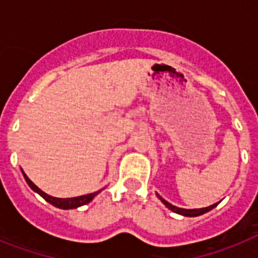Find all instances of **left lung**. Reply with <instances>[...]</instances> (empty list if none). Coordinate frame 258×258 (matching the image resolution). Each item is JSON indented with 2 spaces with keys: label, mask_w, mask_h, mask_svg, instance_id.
<instances>
[{
  "label": "left lung",
  "mask_w": 258,
  "mask_h": 258,
  "mask_svg": "<svg viewBox=\"0 0 258 258\" xmlns=\"http://www.w3.org/2000/svg\"><path fill=\"white\" fill-rule=\"evenodd\" d=\"M158 198L165 204L166 208H169L171 212L176 213V214H180V216H184V217H197V216H201V214H205V213L210 212L212 209H214L218 204H214V205H210V206H208V208H202V209H182V208H176V206H174V205L169 204L167 201L163 200L159 194H157Z\"/></svg>",
  "instance_id": "left-lung-1"
}]
</instances>
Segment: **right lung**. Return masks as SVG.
<instances>
[{
    "mask_svg": "<svg viewBox=\"0 0 258 258\" xmlns=\"http://www.w3.org/2000/svg\"><path fill=\"white\" fill-rule=\"evenodd\" d=\"M22 175H24V178H25L26 183L29 184V187L33 190V191H36L37 194H40V196L44 198V200L46 201V202H49L50 205H53V206H56V208L58 209H76L79 208V206H83V205L88 204V202H91V201L95 198V197L100 192V190L99 191H95V192H91V194H87V196H80V197H74V198H56V197H50L48 196L46 192H44L42 190H40V188L36 186V184L32 182V180L26 176V174L24 171H22Z\"/></svg>",
    "mask_w": 258,
    "mask_h": 258,
    "instance_id": "add662e5",
    "label": "right lung"
}]
</instances>
